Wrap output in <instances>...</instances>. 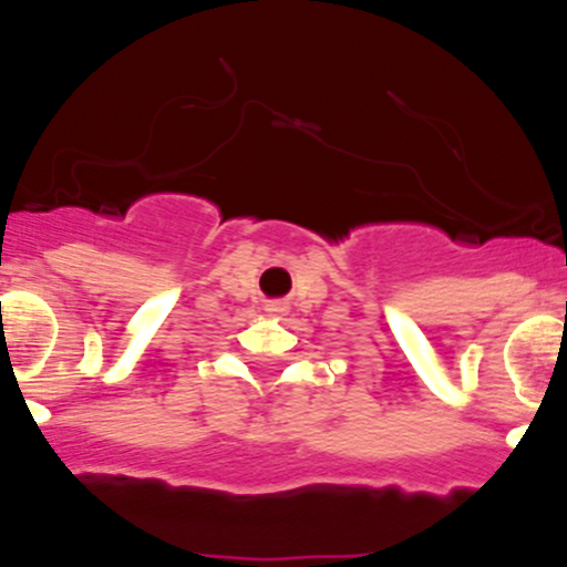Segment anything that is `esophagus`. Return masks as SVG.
<instances>
[{"label": "esophagus", "mask_w": 567, "mask_h": 567, "mask_svg": "<svg viewBox=\"0 0 567 567\" xmlns=\"http://www.w3.org/2000/svg\"><path fill=\"white\" fill-rule=\"evenodd\" d=\"M265 311L270 313V317H284V313H286V306H284L281 300H272V302H267Z\"/></svg>", "instance_id": "esophagus-1"}]
</instances>
